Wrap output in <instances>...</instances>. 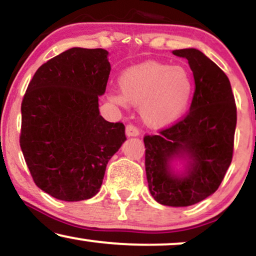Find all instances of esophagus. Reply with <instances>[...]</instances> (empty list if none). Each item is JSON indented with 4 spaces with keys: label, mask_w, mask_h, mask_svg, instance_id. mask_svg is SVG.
<instances>
[{
    "label": "esophagus",
    "mask_w": 256,
    "mask_h": 256,
    "mask_svg": "<svg viewBox=\"0 0 256 256\" xmlns=\"http://www.w3.org/2000/svg\"><path fill=\"white\" fill-rule=\"evenodd\" d=\"M125 134L128 137H137L140 136V131L134 125H128L125 128Z\"/></svg>",
    "instance_id": "34e87169"
}]
</instances>
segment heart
Returning <instances> with one entry per match:
<instances>
[{
    "mask_svg": "<svg viewBox=\"0 0 256 256\" xmlns=\"http://www.w3.org/2000/svg\"><path fill=\"white\" fill-rule=\"evenodd\" d=\"M118 83L120 94H112L110 100L138 107L142 122L152 128H164L178 122L194 93V80L186 68L158 60L128 68Z\"/></svg>",
    "mask_w": 256,
    "mask_h": 256,
    "instance_id": "b5f03b06",
    "label": "heart"
}]
</instances>
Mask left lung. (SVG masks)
Segmentation results:
<instances>
[{"instance_id":"left-lung-1","label":"left lung","mask_w":256,"mask_h":256,"mask_svg":"<svg viewBox=\"0 0 256 256\" xmlns=\"http://www.w3.org/2000/svg\"><path fill=\"white\" fill-rule=\"evenodd\" d=\"M173 54L188 60L194 94L184 119L158 136L144 137L146 172L156 202L184 208L220 187L232 163L237 116L230 81L216 63L196 48Z\"/></svg>"}]
</instances>
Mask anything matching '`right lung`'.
<instances>
[{
	"label": "right lung",
	"mask_w": 256,
	"mask_h": 256,
	"mask_svg": "<svg viewBox=\"0 0 256 256\" xmlns=\"http://www.w3.org/2000/svg\"><path fill=\"white\" fill-rule=\"evenodd\" d=\"M108 51L72 48L36 70L21 104L20 146L40 190L64 202L93 198L125 126L100 116Z\"/></svg>",
	"instance_id": "1"
}]
</instances>
